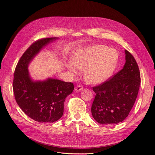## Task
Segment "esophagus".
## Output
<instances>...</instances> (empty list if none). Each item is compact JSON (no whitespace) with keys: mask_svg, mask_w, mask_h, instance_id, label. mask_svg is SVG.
Listing matches in <instances>:
<instances>
[{"mask_svg":"<svg viewBox=\"0 0 155 155\" xmlns=\"http://www.w3.org/2000/svg\"><path fill=\"white\" fill-rule=\"evenodd\" d=\"M83 90V87L81 85H78L77 87H75V90L77 91V92H79L80 91H81Z\"/></svg>","mask_w":155,"mask_h":155,"instance_id":"obj_1","label":"esophagus"}]
</instances>
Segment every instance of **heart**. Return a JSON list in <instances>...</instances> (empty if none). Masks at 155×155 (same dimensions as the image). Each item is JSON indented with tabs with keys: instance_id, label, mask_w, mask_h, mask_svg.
Here are the masks:
<instances>
[{
	"instance_id": "b5f03b06",
	"label": "heart",
	"mask_w": 155,
	"mask_h": 155,
	"mask_svg": "<svg viewBox=\"0 0 155 155\" xmlns=\"http://www.w3.org/2000/svg\"><path fill=\"white\" fill-rule=\"evenodd\" d=\"M118 60L117 52L104 45H93L80 50L67 68L74 75L84 71V78L91 84H100L112 74Z\"/></svg>"
}]
</instances>
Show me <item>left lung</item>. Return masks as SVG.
I'll list each match as a JSON object with an SVG mask.
<instances>
[{
  "label": "left lung",
  "instance_id": "1",
  "mask_svg": "<svg viewBox=\"0 0 155 155\" xmlns=\"http://www.w3.org/2000/svg\"><path fill=\"white\" fill-rule=\"evenodd\" d=\"M123 68L110 80L93 87L96 96L91 107L94 119L101 124H118L128 116L133 107L140 84L137 63L125 50Z\"/></svg>",
  "mask_w": 155,
  "mask_h": 155
}]
</instances>
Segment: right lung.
<instances>
[{
    "label": "right lung",
    "instance_id": "add662e5",
    "mask_svg": "<svg viewBox=\"0 0 155 155\" xmlns=\"http://www.w3.org/2000/svg\"><path fill=\"white\" fill-rule=\"evenodd\" d=\"M58 38H45L33 43L21 57L14 73L13 90L18 105L29 117L40 123H53L61 118L65 98L74 89L71 82L51 78L34 81L29 75L31 61L44 47Z\"/></svg>",
    "mask_w": 155,
    "mask_h": 155
}]
</instances>
